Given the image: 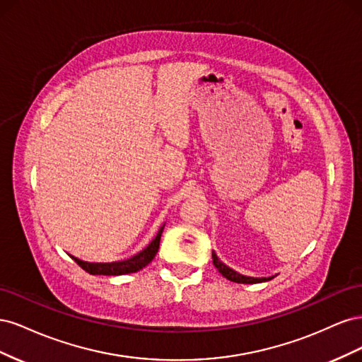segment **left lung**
<instances>
[{
    "instance_id": "left-lung-1",
    "label": "left lung",
    "mask_w": 362,
    "mask_h": 362,
    "mask_svg": "<svg viewBox=\"0 0 362 362\" xmlns=\"http://www.w3.org/2000/svg\"><path fill=\"white\" fill-rule=\"evenodd\" d=\"M211 257H213V264L216 266V269H217L218 272H221L226 279L233 281V282H237V284H257V282H266V281H270V279L275 278V276H269V278H252V276H245V275H242V273L235 272L234 269L228 267V266L225 264V262H222L221 259H218V257L216 255V252H213Z\"/></svg>"
}]
</instances>
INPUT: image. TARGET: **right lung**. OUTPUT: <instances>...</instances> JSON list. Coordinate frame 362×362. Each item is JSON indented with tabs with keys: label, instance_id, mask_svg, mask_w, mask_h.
Masks as SVG:
<instances>
[{
	"label": "right lung",
	"instance_id": "obj_1",
	"mask_svg": "<svg viewBox=\"0 0 362 362\" xmlns=\"http://www.w3.org/2000/svg\"><path fill=\"white\" fill-rule=\"evenodd\" d=\"M164 225L160 228V231L157 233L156 238L144 249L140 250L137 255L131 257L124 261H115V262H87L81 261L78 258H75V262L78 264L83 270H86L90 275H105V276H119V275H127V273H136L140 269L146 267L149 262L154 259L156 254L158 252L160 246V238L163 233Z\"/></svg>",
	"mask_w": 362,
	"mask_h": 362
}]
</instances>
